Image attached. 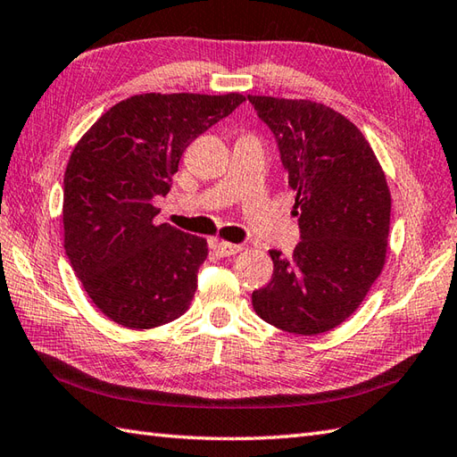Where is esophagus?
<instances>
[{
  "label": "esophagus",
  "instance_id": "obj_1",
  "mask_svg": "<svg viewBox=\"0 0 457 457\" xmlns=\"http://www.w3.org/2000/svg\"><path fill=\"white\" fill-rule=\"evenodd\" d=\"M212 248H215L220 256H235L238 252H242L240 245H230V242H222V240H212L211 242Z\"/></svg>",
  "mask_w": 457,
  "mask_h": 457
}]
</instances>
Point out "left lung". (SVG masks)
I'll return each mask as SVG.
<instances>
[{"label":"left lung","mask_w":457,"mask_h":457,"mask_svg":"<svg viewBox=\"0 0 457 457\" xmlns=\"http://www.w3.org/2000/svg\"><path fill=\"white\" fill-rule=\"evenodd\" d=\"M248 101L276 137L301 232L291 258L270 250L271 281L252 293V305L286 332H327L360 307L383 270L387 179L360 129L334 109L307 99Z\"/></svg>","instance_id":"left-lung-1"}]
</instances>
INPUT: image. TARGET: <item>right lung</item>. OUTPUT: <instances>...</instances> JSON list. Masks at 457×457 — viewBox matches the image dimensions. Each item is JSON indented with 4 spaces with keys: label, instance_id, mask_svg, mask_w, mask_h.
I'll use <instances>...</instances> for the list:
<instances>
[{
    "label": "right lung",
    "instance_id": "right-lung-1",
    "mask_svg": "<svg viewBox=\"0 0 457 457\" xmlns=\"http://www.w3.org/2000/svg\"><path fill=\"white\" fill-rule=\"evenodd\" d=\"M245 96L143 94L111 107L76 145L64 174V248L94 305L127 328L181 317L207 240L154 225L184 150Z\"/></svg>",
    "mask_w": 457,
    "mask_h": 457
}]
</instances>
